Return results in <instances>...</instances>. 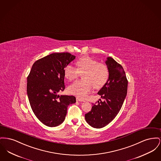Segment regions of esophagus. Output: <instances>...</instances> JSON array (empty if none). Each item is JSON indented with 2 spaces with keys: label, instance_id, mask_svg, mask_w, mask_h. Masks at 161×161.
I'll return each mask as SVG.
<instances>
[{
  "label": "esophagus",
  "instance_id": "esophagus-1",
  "mask_svg": "<svg viewBox=\"0 0 161 161\" xmlns=\"http://www.w3.org/2000/svg\"><path fill=\"white\" fill-rule=\"evenodd\" d=\"M76 101H77L79 102L84 101V100H83V99H80V98H79V97H76Z\"/></svg>",
  "mask_w": 161,
  "mask_h": 161
}]
</instances>
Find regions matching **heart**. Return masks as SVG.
<instances>
[{
  "label": "heart",
  "mask_w": 161,
  "mask_h": 161,
  "mask_svg": "<svg viewBox=\"0 0 161 161\" xmlns=\"http://www.w3.org/2000/svg\"><path fill=\"white\" fill-rule=\"evenodd\" d=\"M77 68L67 65L64 68V76L69 81L75 80L83 74L81 81H78L68 87V92L80 98H85L92 90L93 86L99 89L107 83L109 71L107 65L89 56L82 57L76 62Z\"/></svg>",
  "instance_id": "1"
}]
</instances>
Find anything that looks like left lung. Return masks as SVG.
<instances>
[{
    "mask_svg": "<svg viewBox=\"0 0 161 161\" xmlns=\"http://www.w3.org/2000/svg\"><path fill=\"white\" fill-rule=\"evenodd\" d=\"M105 63L109 71L108 79L97 93L103 101L93 103L92 110L85 114L86 122L96 128L106 126L115 118L127 93L128 80L122 65L111 57Z\"/></svg>",
    "mask_w": 161,
    "mask_h": 161,
    "instance_id": "left-lung-1",
    "label": "left lung"
}]
</instances>
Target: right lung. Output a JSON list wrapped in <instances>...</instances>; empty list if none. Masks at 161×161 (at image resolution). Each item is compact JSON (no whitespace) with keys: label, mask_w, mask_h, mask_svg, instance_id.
Masks as SVG:
<instances>
[{"label":"right lung","mask_w":161,"mask_h":161,"mask_svg":"<svg viewBox=\"0 0 161 161\" xmlns=\"http://www.w3.org/2000/svg\"><path fill=\"white\" fill-rule=\"evenodd\" d=\"M75 56L69 53H54L36 60L27 77L26 92L35 116L48 127H56L65 118L67 107L76 102L74 96L64 91V68Z\"/></svg>","instance_id":"add662e5"}]
</instances>
